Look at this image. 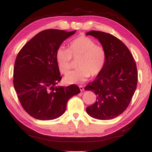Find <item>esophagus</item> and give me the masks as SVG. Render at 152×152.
<instances>
[{
  "mask_svg": "<svg viewBox=\"0 0 152 152\" xmlns=\"http://www.w3.org/2000/svg\"><path fill=\"white\" fill-rule=\"evenodd\" d=\"M79 89L81 90V91H84V87H83L82 85H79Z\"/></svg>",
  "mask_w": 152,
  "mask_h": 152,
  "instance_id": "34e87169",
  "label": "esophagus"
}]
</instances>
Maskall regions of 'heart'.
Segmentation results:
<instances>
[{
    "instance_id": "heart-1",
    "label": "heart",
    "mask_w": 152,
    "mask_h": 152,
    "mask_svg": "<svg viewBox=\"0 0 152 152\" xmlns=\"http://www.w3.org/2000/svg\"><path fill=\"white\" fill-rule=\"evenodd\" d=\"M72 58L78 59L77 69L67 74L64 81L68 84L85 82L91 75H97L104 67L106 51L102 45L87 36H81L70 43L68 49L59 47L56 51V59L59 71L66 74L72 67Z\"/></svg>"
}]
</instances>
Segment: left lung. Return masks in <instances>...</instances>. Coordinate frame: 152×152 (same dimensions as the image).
Returning a JSON list of instances; mask_svg holds the SVG:
<instances>
[{
	"label": "left lung",
	"instance_id": "obj_1",
	"mask_svg": "<svg viewBox=\"0 0 152 152\" xmlns=\"http://www.w3.org/2000/svg\"><path fill=\"white\" fill-rule=\"evenodd\" d=\"M106 51L104 67L96 79L85 87L95 93L96 102L87 107L94 118L110 120L121 114L129 105L138 83L136 62L124 43L110 34L90 31Z\"/></svg>",
	"mask_w": 152,
	"mask_h": 152
}]
</instances>
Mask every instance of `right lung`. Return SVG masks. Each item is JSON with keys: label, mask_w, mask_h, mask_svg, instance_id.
<instances>
[{"label": "right lung", "mask_w": 152, "mask_h": 152, "mask_svg": "<svg viewBox=\"0 0 152 152\" xmlns=\"http://www.w3.org/2000/svg\"><path fill=\"white\" fill-rule=\"evenodd\" d=\"M75 31L43 30L28 41L16 56L14 89L23 108L34 118L50 121L58 118L65 113L68 100L80 93L76 85L56 87L61 80L56 51Z\"/></svg>", "instance_id": "obj_1"}]
</instances>
